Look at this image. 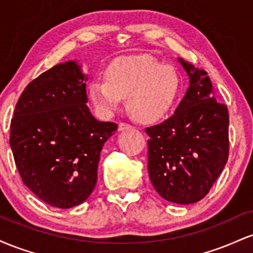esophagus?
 Here are the masks:
<instances>
[{
  "label": "esophagus",
  "instance_id": "obj_1",
  "mask_svg": "<svg viewBox=\"0 0 253 253\" xmlns=\"http://www.w3.org/2000/svg\"><path fill=\"white\" fill-rule=\"evenodd\" d=\"M133 128L132 125L127 124V123H120L119 124V130H126V129H130Z\"/></svg>",
  "mask_w": 253,
  "mask_h": 253
}]
</instances>
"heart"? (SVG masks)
<instances>
[{
  "label": "heart",
  "instance_id": "b5f03b06",
  "mask_svg": "<svg viewBox=\"0 0 253 253\" xmlns=\"http://www.w3.org/2000/svg\"><path fill=\"white\" fill-rule=\"evenodd\" d=\"M179 89L175 69L150 56L119 59L104 71V81L94 78L89 95L102 114L110 115L127 98L130 114L141 123H155L169 112Z\"/></svg>",
  "mask_w": 253,
  "mask_h": 253
}]
</instances>
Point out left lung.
<instances>
[{
  "label": "left lung",
  "mask_w": 253,
  "mask_h": 253,
  "mask_svg": "<svg viewBox=\"0 0 253 253\" xmlns=\"http://www.w3.org/2000/svg\"><path fill=\"white\" fill-rule=\"evenodd\" d=\"M179 62L190 85L172 117L145 129L147 169L163 199L189 205L210 193L227 163L229 115L226 104L216 102L207 71Z\"/></svg>",
  "instance_id": "obj_1"
}]
</instances>
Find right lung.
<instances>
[{"label":"right lung","mask_w":253,"mask_h":253,"mask_svg":"<svg viewBox=\"0 0 253 253\" xmlns=\"http://www.w3.org/2000/svg\"><path fill=\"white\" fill-rule=\"evenodd\" d=\"M85 81L76 62L58 64L28 83L10 121L22 182L52 207L71 208L88 199L101 150L118 128L92 117Z\"/></svg>","instance_id":"obj_1"}]
</instances>
